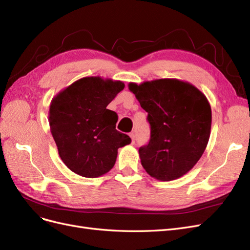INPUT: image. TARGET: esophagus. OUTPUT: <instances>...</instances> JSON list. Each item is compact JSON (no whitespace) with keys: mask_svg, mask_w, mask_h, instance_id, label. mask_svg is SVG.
<instances>
[{"mask_svg":"<svg viewBox=\"0 0 250 250\" xmlns=\"http://www.w3.org/2000/svg\"><path fill=\"white\" fill-rule=\"evenodd\" d=\"M130 138H131V142L134 144V142H135V135H134V132H130Z\"/></svg>","mask_w":250,"mask_h":250,"instance_id":"34e87169","label":"esophagus"}]
</instances>
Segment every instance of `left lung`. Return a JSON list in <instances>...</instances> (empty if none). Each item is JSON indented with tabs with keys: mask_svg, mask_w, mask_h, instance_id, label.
<instances>
[{
	"mask_svg": "<svg viewBox=\"0 0 250 250\" xmlns=\"http://www.w3.org/2000/svg\"><path fill=\"white\" fill-rule=\"evenodd\" d=\"M148 112V145L139 149L141 163L151 177L170 181L197 164L210 134L211 109L207 97L178 79H156L128 84Z\"/></svg>",
	"mask_w": 250,
	"mask_h": 250,
	"instance_id": "8db88e82",
	"label": "left lung"
}]
</instances>
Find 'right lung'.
<instances>
[{
	"label": "right lung",
	"mask_w": 250,
	"mask_h": 250,
	"mask_svg": "<svg viewBox=\"0 0 250 250\" xmlns=\"http://www.w3.org/2000/svg\"><path fill=\"white\" fill-rule=\"evenodd\" d=\"M122 81L84 77L53 98L50 130L64 165L83 177L96 178L116 164L118 149L131 139L116 129L118 116L107 105L123 90Z\"/></svg>",
	"instance_id": "add662e5"
}]
</instances>
